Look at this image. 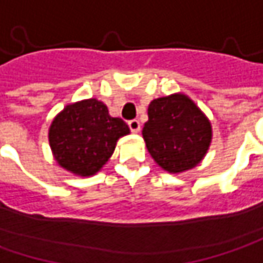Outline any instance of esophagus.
Masks as SVG:
<instances>
[{"mask_svg":"<svg viewBox=\"0 0 263 263\" xmlns=\"http://www.w3.org/2000/svg\"><path fill=\"white\" fill-rule=\"evenodd\" d=\"M128 127H130V130L133 133H139L140 132V123H139L138 120H130L128 121Z\"/></svg>","mask_w":263,"mask_h":263,"instance_id":"34e87169","label":"esophagus"}]
</instances>
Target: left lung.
<instances>
[{
    "label": "left lung",
    "instance_id": "left-lung-1",
    "mask_svg": "<svg viewBox=\"0 0 263 263\" xmlns=\"http://www.w3.org/2000/svg\"><path fill=\"white\" fill-rule=\"evenodd\" d=\"M142 136L154 161L165 172L179 175L203 161L213 128L190 96L173 93L149 103Z\"/></svg>",
    "mask_w": 263,
    "mask_h": 263
}]
</instances>
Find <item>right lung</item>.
<instances>
[{
    "label": "right lung",
    "instance_id": "1",
    "mask_svg": "<svg viewBox=\"0 0 263 263\" xmlns=\"http://www.w3.org/2000/svg\"><path fill=\"white\" fill-rule=\"evenodd\" d=\"M130 135L121 118L98 99L68 103L53 118L48 143L56 163L75 176H95L108 163L118 139Z\"/></svg>",
    "mask_w": 263,
    "mask_h": 263
}]
</instances>
